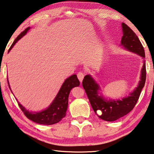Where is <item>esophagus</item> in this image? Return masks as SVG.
<instances>
[{"instance_id": "1", "label": "esophagus", "mask_w": 154, "mask_h": 154, "mask_svg": "<svg viewBox=\"0 0 154 154\" xmlns=\"http://www.w3.org/2000/svg\"><path fill=\"white\" fill-rule=\"evenodd\" d=\"M84 76H85V73L83 72H79L77 73V77H78V79H79V80L80 81V82H82L83 78H84Z\"/></svg>"}]
</instances>
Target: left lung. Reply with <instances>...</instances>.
<instances>
[{"mask_svg":"<svg viewBox=\"0 0 154 154\" xmlns=\"http://www.w3.org/2000/svg\"><path fill=\"white\" fill-rule=\"evenodd\" d=\"M123 35L121 40V45L129 51L137 53L141 57L145 58L143 46L137 36L135 33L125 23H122ZM146 79V67L145 63L141 69V80L139 85L129 96L124 97L121 100H107L101 96H99L97 91L100 89L98 85L95 82L90 75H86L83 80L82 85L88 96L92 108L95 112H102L99 118L106 121H114L133 110L137 102L142 89L145 85Z\"/></svg>","mask_w":154,"mask_h":154,"instance_id":"obj_1","label":"left lung"}]
</instances>
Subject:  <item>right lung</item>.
<instances>
[{
    "instance_id": "add662e5",
    "label": "right lung",
    "mask_w": 154,
    "mask_h": 154,
    "mask_svg": "<svg viewBox=\"0 0 154 154\" xmlns=\"http://www.w3.org/2000/svg\"><path fill=\"white\" fill-rule=\"evenodd\" d=\"M29 29V27L26 28L23 32H22L16 38L15 41L13 42L12 45L11 46L10 48L9 49V52L15 45L17 42L20 40ZM8 84H9V82H8ZM79 84L80 82L76 75H72V76L67 78L65 81L62 87H61L59 92L58 93L57 97H55L53 102L48 108L40 112H29V111L26 110V108L19 104V102L18 105L27 118L31 120V121L36 122V123L45 125H50L57 123L66 115V111L67 110L68 106L69 95L70 91H71V89L75 88V87L79 86Z\"/></svg>"
}]
</instances>
